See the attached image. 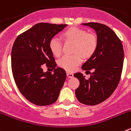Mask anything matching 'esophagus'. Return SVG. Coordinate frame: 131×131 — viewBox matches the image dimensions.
Listing matches in <instances>:
<instances>
[{
    "mask_svg": "<svg viewBox=\"0 0 131 131\" xmlns=\"http://www.w3.org/2000/svg\"><path fill=\"white\" fill-rule=\"evenodd\" d=\"M67 76H68L69 78H73V73H71V72H67Z\"/></svg>",
    "mask_w": 131,
    "mask_h": 131,
    "instance_id": "esophagus-1",
    "label": "esophagus"
}]
</instances>
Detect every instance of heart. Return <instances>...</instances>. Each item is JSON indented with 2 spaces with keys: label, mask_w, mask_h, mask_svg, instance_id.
Masks as SVG:
<instances>
[{
  "label": "heart",
  "mask_w": 131,
  "mask_h": 131,
  "mask_svg": "<svg viewBox=\"0 0 131 131\" xmlns=\"http://www.w3.org/2000/svg\"><path fill=\"white\" fill-rule=\"evenodd\" d=\"M62 35L66 40L75 42L74 50L75 52L81 53L85 57H89L95 51L97 46L96 37L91 33H87L84 29L71 27L65 31ZM49 48L52 53L58 57L62 54V41L59 38L53 37L50 40ZM80 54L76 53L73 55H64L58 60V66L68 71L75 70L82 62V56Z\"/></svg>",
  "instance_id": "obj_1"
}]
</instances>
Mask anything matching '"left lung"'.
Wrapping results in <instances>:
<instances>
[{
    "mask_svg": "<svg viewBox=\"0 0 131 131\" xmlns=\"http://www.w3.org/2000/svg\"><path fill=\"white\" fill-rule=\"evenodd\" d=\"M83 25L96 31L97 46L91 58L81 67L89 72L93 71L90 73V78L86 79L81 73L74 74L80 82L75 95L83 104L94 106L107 99L117 86L122 73L124 51L120 39L107 25L95 22Z\"/></svg>",
    "mask_w": 131,
    "mask_h": 131,
    "instance_id": "obj_1",
    "label": "left lung"
}]
</instances>
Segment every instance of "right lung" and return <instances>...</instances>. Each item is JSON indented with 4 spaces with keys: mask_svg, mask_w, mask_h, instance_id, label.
I'll return each mask as SVG.
<instances>
[{
    "mask_svg": "<svg viewBox=\"0 0 131 131\" xmlns=\"http://www.w3.org/2000/svg\"><path fill=\"white\" fill-rule=\"evenodd\" d=\"M67 24L39 23L16 38L11 53L12 70L19 91L37 106L50 105L57 100L66 73L56 63L49 48L50 40ZM47 66L53 69L45 72Z\"/></svg>",
    "mask_w": 131,
    "mask_h": 131,
    "instance_id": "add662e5",
    "label": "right lung"
}]
</instances>
